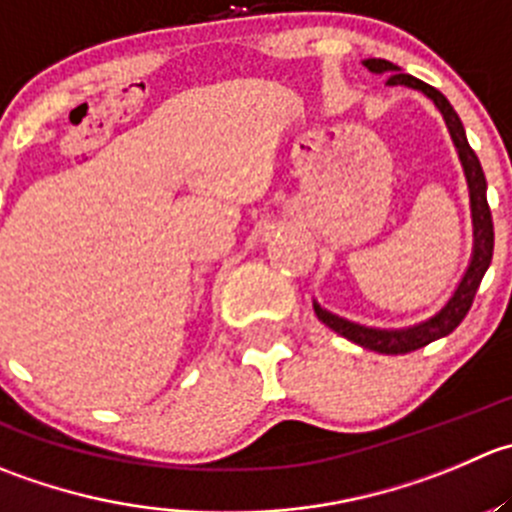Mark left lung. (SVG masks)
<instances>
[{
	"mask_svg": "<svg viewBox=\"0 0 512 512\" xmlns=\"http://www.w3.org/2000/svg\"><path fill=\"white\" fill-rule=\"evenodd\" d=\"M365 67L375 74H388V84H405V87L420 89L423 94H428L435 102V107L443 112L445 124H448L450 137H453L455 147H458L460 162H463L465 177H468L470 187V207H473V227H475V247H473V260H470L468 272L460 280L458 290L450 297L448 305L438 312L430 320L420 322V325L405 327V330H375V327L357 325V322L342 320V317L332 315V312L322 310L315 302V315L325 322L330 330H335L337 335L347 337L355 345L367 347V350L382 352V355H405V352L420 350V347L430 345L433 340H440V337L450 335L460 322L468 315L470 305L475 300V292H478L480 280H483L485 270L490 267V260H493V217H490L488 197H485V175L483 167H480L478 155L473 152V147L468 145V137H465L463 122H460L458 112L453 109V104L443 97L435 87L420 82V79L410 77V74L400 72V67H395L388 59H365Z\"/></svg>",
	"mask_w": 512,
	"mask_h": 512,
	"instance_id": "8db88e82",
	"label": "left lung"
}]
</instances>
